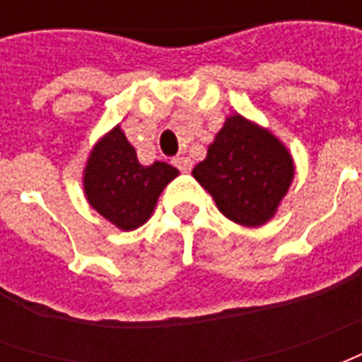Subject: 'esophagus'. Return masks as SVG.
Returning a JSON list of instances; mask_svg holds the SVG:
<instances>
[{
  "label": "esophagus",
  "mask_w": 362,
  "mask_h": 362,
  "mask_svg": "<svg viewBox=\"0 0 362 362\" xmlns=\"http://www.w3.org/2000/svg\"><path fill=\"white\" fill-rule=\"evenodd\" d=\"M173 163L180 173H189V170H192V160H189L188 157H176L173 158Z\"/></svg>",
  "instance_id": "34e87169"
}]
</instances>
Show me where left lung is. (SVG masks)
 Masks as SVG:
<instances>
[{"label": "left lung", "mask_w": 362, "mask_h": 362, "mask_svg": "<svg viewBox=\"0 0 362 362\" xmlns=\"http://www.w3.org/2000/svg\"><path fill=\"white\" fill-rule=\"evenodd\" d=\"M293 158L269 132L243 116L225 122L207 158L192 170L219 211L244 227L272 219L293 180Z\"/></svg>", "instance_id": "left-lung-1"}]
</instances>
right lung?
Wrapping results in <instances>:
<instances>
[{
	"label": "right lung",
	"mask_w": 362,
	"mask_h": 362,
	"mask_svg": "<svg viewBox=\"0 0 362 362\" xmlns=\"http://www.w3.org/2000/svg\"><path fill=\"white\" fill-rule=\"evenodd\" d=\"M178 176L166 163L139 165L124 132L114 127L90 153L85 168V194L104 219L134 230L149 219L160 192Z\"/></svg>",
	"instance_id": "add662e5"
}]
</instances>
